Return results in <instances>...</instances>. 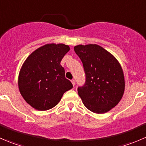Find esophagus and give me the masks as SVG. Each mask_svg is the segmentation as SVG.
I'll return each mask as SVG.
<instances>
[{"mask_svg": "<svg viewBox=\"0 0 146 146\" xmlns=\"http://www.w3.org/2000/svg\"><path fill=\"white\" fill-rule=\"evenodd\" d=\"M71 82H72V84H73V86H74L75 84H76V82H75V80H74V79H73V80H71Z\"/></svg>", "mask_w": 146, "mask_h": 146, "instance_id": "34e87169", "label": "esophagus"}]
</instances>
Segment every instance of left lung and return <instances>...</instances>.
I'll return each instance as SVG.
<instances>
[{
    "instance_id": "8db88e82",
    "label": "left lung",
    "mask_w": 146,
    "mask_h": 146,
    "mask_svg": "<svg viewBox=\"0 0 146 146\" xmlns=\"http://www.w3.org/2000/svg\"><path fill=\"white\" fill-rule=\"evenodd\" d=\"M74 51L81 60L85 82L78 92L84 105L97 114L114 108L123 97V72L117 58L98 44L78 45Z\"/></svg>"
}]
</instances>
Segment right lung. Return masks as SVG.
I'll return each instance as SVG.
<instances>
[{
	"mask_svg": "<svg viewBox=\"0 0 146 146\" xmlns=\"http://www.w3.org/2000/svg\"><path fill=\"white\" fill-rule=\"evenodd\" d=\"M69 50L64 44H47L25 61L19 73L18 87L23 98L33 108L39 111L53 108L64 92L73 88L61 65Z\"/></svg>",
	"mask_w": 146,
	"mask_h": 146,
	"instance_id": "add662e5",
	"label": "right lung"
}]
</instances>
